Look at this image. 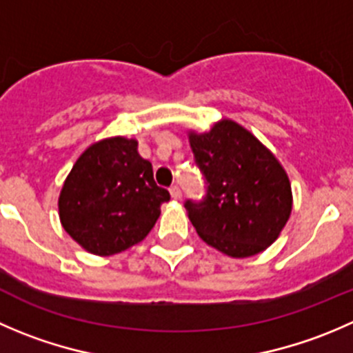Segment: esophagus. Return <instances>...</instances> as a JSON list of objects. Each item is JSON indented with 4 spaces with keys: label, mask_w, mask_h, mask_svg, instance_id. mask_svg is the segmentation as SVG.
I'll use <instances>...</instances> for the list:
<instances>
[{
    "label": "esophagus",
    "mask_w": 353,
    "mask_h": 353,
    "mask_svg": "<svg viewBox=\"0 0 353 353\" xmlns=\"http://www.w3.org/2000/svg\"><path fill=\"white\" fill-rule=\"evenodd\" d=\"M169 191H170V196H172L174 200H179L181 194H183V193H181V188L177 186V184H174V186H170Z\"/></svg>",
    "instance_id": "esophagus-1"
}]
</instances>
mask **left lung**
I'll list each match as a JSON object with an SVG mask.
<instances>
[{
  "mask_svg": "<svg viewBox=\"0 0 353 353\" xmlns=\"http://www.w3.org/2000/svg\"><path fill=\"white\" fill-rule=\"evenodd\" d=\"M190 139L207 184L200 200L184 201L198 236L236 259L268 248L292 214V186L274 155L231 121Z\"/></svg>",
  "mask_w": 353,
  "mask_h": 353,
  "instance_id": "1",
  "label": "left lung"
}]
</instances>
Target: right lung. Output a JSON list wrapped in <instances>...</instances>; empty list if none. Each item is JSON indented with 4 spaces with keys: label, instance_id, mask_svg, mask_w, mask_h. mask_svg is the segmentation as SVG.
<instances>
[{
    "label": "right lung",
    "instance_id": "1",
    "mask_svg": "<svg viewBox=\"0 0 353 353\" xmlns=\"http://www.w3.org/2000/svg\"><path fill=\"white\" fill-rule=\"evenodd\" d=\"M157 186L153 167L138 153V141L103 139L85 150L61 190L63 229L88 252L114 255L141 241L169 201Z\"/></svg>",
    "mask_w": 353,
    "mask_h": 353
}]
</instances>
